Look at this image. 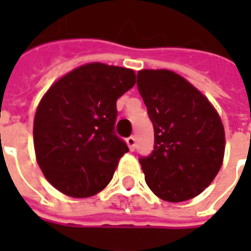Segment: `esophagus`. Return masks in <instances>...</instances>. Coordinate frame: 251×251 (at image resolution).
<instances>
[{
	"label": "esophagus",
	"mask_w": 251,
	"mask_h": 251,
	"mask_svg": "<svg viewBox=\"0 0 251 251\" xmlns=\"http://www.w3.org/2000/svg\"><path fill=\"white\" fill-rule=\"evenodd\" d=\"M126 141H127V144H128V147H130L131 151L135 150V142H137V140H135V137H134V135L128 137Z\"/></svg>",
	"instance_id": "esophagus-1"
}]
</instances>
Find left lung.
Segmentation results:
<instances>
[{"label": "left lung", "mask_w": 251, "mask_h": 251, "mask_svg": "<svg viewBox=\"0 0 251 251\" xmlns=\"http://www.w3.org/2000/svg\"><path fill=\"white\" fill-rule=\"evenodd\" d=\"M137 86L155 135L153 151L140 156L148 187L169 202L194 198L222 166L225 131L217 110L173 71L142 70Z\"/></svg>", "instance_id": "1"}]
</instances>
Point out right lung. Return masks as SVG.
<instances>
[{"label": "right lung", "mask_w": 251, "mask_h": 251, "mask_svg": "<svg viewBox=\"0 0 251 251\" xmlns=\"http://www.w3.org/2000/svg\"><path fill=\"white\" fill-rule=\"evenodd\" d=\"M135 83L132 70L93 63L58 79L36 110V158L46 178L70 197L98 194L128 147L114 132L117 99Z\"/></svg>", "instance_id": "add662e5"}]
</instances>
